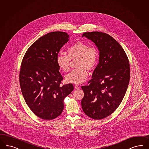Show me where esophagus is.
Instances as JSON below:
<instances>
[{"label":"esophagus","mask_w":149,"mask_h":149,"mask_svg":"<svg viewBox=\"0 0 149 149\" xmlns=\"http://www.w3.org/2000/svg\"><path fill=\"white\" fill-rule=\"evenodd\" d=\"M74 88H75V89H78L80 88V87L78 84H75L74 85Z\"/></svg>","instance_id":"obj_1"}]
</instances>
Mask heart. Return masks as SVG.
I'll list each match as a JSON object with an SVG mask.
<instances>
[{
    "mask_svg": "<svg viewBox=\"0 0 149 149\" xmlns=\"http://www.w3.org/2000/svg\"><path fill=\"white\" fill-rule=\"evenodd\" d=\"M68 55L59 54L57 56L56 62L58 66L64 72L70 68L71 60L76 61V69L72 70L66 76L68 83L79 84L84 82L88 76L86 70L93 69L98 61V52L95 46L82 42H77L67 49Z\"/></svg>",
    "mask_w": 149,
    "mask_h": 149,
    "instance_id": "1",
    "label": "heart"
}]
</instances>
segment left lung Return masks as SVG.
<instances>
[{"mask_svg":"<svg viewBox=\"0 0 149 149\" xmlns=\"http://www.w3.org/2000/svg\"><path fill=\"white\" fill-rule=\"evenodd\" d=\"M99 51V63L88 85L83 86L81 105L89 117L99 120L112 114L121 103L130 80V65L121 45L107 33H83Z\"/></svg>","mask_w":149,"mask_h":149,"instance_id":"8db88e82","label":"left lung"}]
</instances>
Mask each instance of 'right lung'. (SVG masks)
I'll use <instances>...</instances> for the list:
<instances>
[{
    "instance_id": "right-lung-1",
    "label": "right lung",
    "mask_w": 149,
    "mask_h": 149,
    "mask_svg": "<svg viewBox=\"0 0 149 149\" xmlns=\"http://www.w3.org/2000/svg\"><path fill=\"white\" fill-rule=\"evenodd\" d=\"M68 39L65 32L45 35L30 46L21 64L19 81L24 98L36 116L46 120L61 114L63 100L74 89L71 83L60 85L63 77L56 62Z\"/></svg>"
}]
</instances>
